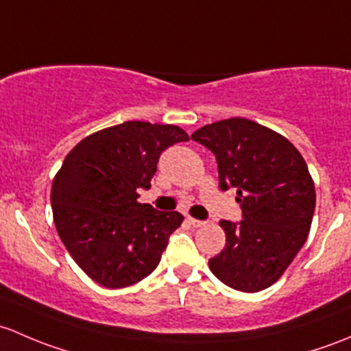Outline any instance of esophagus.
Wrapping results in <instances>:
<instances>
[{
  "label": "esophagus",
  "mask_w": 351,
  "mask_h": 351,
  "mask_svg": "<svg viewBox=\"0 0 351 351\" xmlns=\"http://www.w3.org/2000/svg\"><path fill=\"white\" fill-rule=\"evenodd\" d=\"M187 221H189V225L194 226V228H201V226L206 225V223L201 221V219H194L191 218V216H187Z\"/></svg>",
  "instance_id": "obj_1"
}]
</instances>
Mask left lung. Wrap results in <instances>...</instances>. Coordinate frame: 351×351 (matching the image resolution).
I'll return each instance as SVG.
<instances>
[{"mask_svg":"<svg viewBox=\"0 0 351 351\" xmlns=\"http://www.w3.org/2000/svg\"><path fill=\"white\" fill-rule=\"evenodd\" d=\"M191 138L215 154L219 187L237 189L243 213L240 223H219L226 245L209 269L237 291L270 287L308 240L316 206L308 164L285 136L247 118L211 123Z\"/></svg>","mask_w":351,"mask_h":351,"instance_id":"left-lung-1","label":"left lung"}]
</instances>
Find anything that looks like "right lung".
I'll return each instance as SVG.
<instances>
[{"mask_svg":"<svg viewBox=\"0 0 351 351\" xmlns=\"http://www.w3.org/2000/svg\"><path fill=\"white\" fill-rule=\"evenodd\" d=\"M176 125L125 121L77 143L53 177L50 202L60 240L95 282L121 289L160 262L184 216L138 202L167 147L187 142Z\"/></svg>","mask_w":351,"mask_h":351,"instance_id":"right-lung-1","label":"right lung"}]
</instances>
